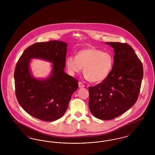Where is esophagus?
Instances as JSON below:
<instances>
[{
  "label": "esophagus",
  "instance_id": "obj_1",
  "mask_svg": "<svg viewBox=\"0 0 155 155\" xmlns=\"http://www.w3.org/2000/svg\"><path fill=\"white\" fill-rule=\"evenodd\" d=\"M78 85H79V87H80V88H84V87H85V85H84V84H83L82 82H78Z\"/></svg>",
  "mask_w": 155,
  "mask_h": 155
}]
</instances>
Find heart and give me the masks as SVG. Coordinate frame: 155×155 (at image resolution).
I'll return each mask as SVG.
<instances>
[{
	"mask_svg": "<svg viewBox=\"0 0 155 155\" xmlns=\"http://www.w3.org/2000/svg\"><path fill=\"white\" fill-rule=\"evenodd\" d=\"M66 65L73 74L80 73L84 68L83 73L89 81L99 83L109 76L113 66V59L107 52L90 48L77 52L75 58L69 56Z\"/></svg>",
	"mask_w": 155,
	"mask_h": 155,
	"instance_id": "heart-1",
	"label": "heart"
}]
</instances>
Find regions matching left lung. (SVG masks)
<instances>
[{"label":"left lung","mask_w":155,"mask_h":155,"mask_svg":"<svg viewBox=\"0 0 155 155\" xmlns=\"http://www.w3.org/2000/svg\"><path fill=\"white\" fill-rule=\"evenodd\" d=\"M114 49V63L102 82L89 87V108L96 118L109 120L129 110L137 102L143 66L133 48L120 42H105Z\"/></svg>","instance_id":"obj_1"}]
</instances>
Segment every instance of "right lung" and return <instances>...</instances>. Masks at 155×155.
<instances>
[{"mask_svg": "<svg viewBox=\"0 0 155 155\" xmlns=\"http://www.w3.org/2000/svg\"><path fill=\"white\" fill-rule=\"evenodd\" d=\"M67 44L59 41L38 42L27 48L15 68V92L22 109L31 116L45 121L61 118L68 108L72 94L78 87L77 80L67 74ZM43 59L53 64L51 74L37 79L30 71V59Z\"/></svg>", "mask_w": 155, "mask_h": 155, "instance_id": "right-lung-1", "label": "right lung"}]
</instances>
